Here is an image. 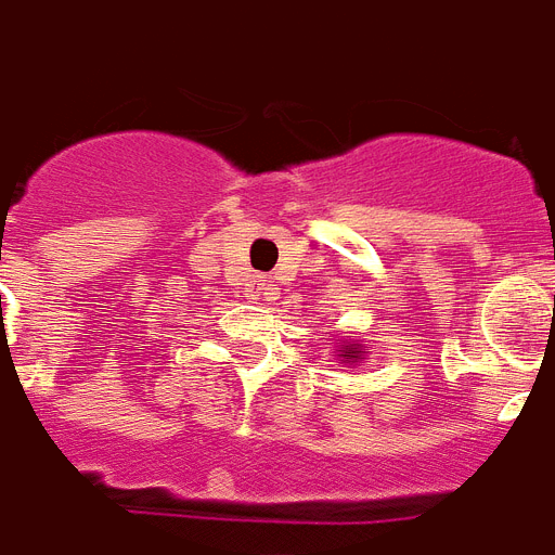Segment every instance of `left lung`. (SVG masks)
I'll use <instances>...</instances> for the list:
<instances>
[{"label":"left lung","mask_w":555,"mask_h":555,"mask_svg":"<svg viewBox=\"0 0 555 555\" xmlns=\"http://www.w3.org/2000/svg\"><path fill=\"white\" fill-rule=\"evenodd\" d=\"M360 353L362 351H353V348H348V345H345V351H341V357H345V360H357Z\"/></svg>","instance_id":"left-lung-1"}]
</instances>
